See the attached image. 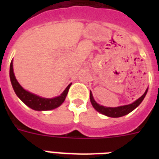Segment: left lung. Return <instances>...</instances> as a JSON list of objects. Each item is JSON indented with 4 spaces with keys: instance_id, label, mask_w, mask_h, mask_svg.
I'll return each instance as SVG.
<instances>
[{
    "instance_id": "8db88e82",
    "label": "left lung",
    "mask_w": 159,
    "mask_h": 159,
    "mask_svg": "<svg viewBox=\"0 0 159 159\" xmlns=\"http://www.w3.org/2000/svg\"><path fill=\"white\" fill-rule=\"evenodd\" d=\"M147 92H148V90H146V92L143 93V96L139 97L137 101L133 102L132 104L119 106V107H106V106L97 104V102H95L92 93H90V100H91V102H92V105L93 106V107L98 112L103 114V115L106 116H109V117L117 118V117H121V116H125L127 114L130 113L132 111H134L142 102V101H143V98L145 97L146 94H147Z\"/></svg>"
}]
</instances>
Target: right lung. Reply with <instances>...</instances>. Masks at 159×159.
Instances as JSON below:
<instances>
[{
    "label": "right lung",
    "instance_id": "right-lung-1",
    "mask_svg": "<svg viewBox=\"0 0 159 159\" xmlns=\"http://www.w3.org/2000/svg\"><path fill=\"white\" fill-rule=\"evenodd\" d=\"M10 78H11V82L14 91L16 92V94L17 95V97L26 106H28L29 107H30L33 110L39 111L53 110V109L58 107L60 105H62V103L64 102L65 98L67 97V92H68V90H69L70 86H71V84L68 85L67 88L64 90V92H62L59 97H54V98L49 99V98H43V97L36 96L33 93H30V92L25 91L20 85L19 84V82H17V80L15 77V74H14L12 61H11V66H10Z\"/></svg>",
    "mask_w": 159,
    "mask_h": 159
}]
</instances>
